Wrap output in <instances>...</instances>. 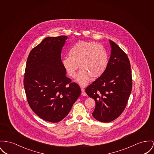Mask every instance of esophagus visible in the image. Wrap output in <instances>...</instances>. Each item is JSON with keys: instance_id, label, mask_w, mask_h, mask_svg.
Instances as JSON below:
<instances>
[{"instance_id": "esophagus-1", "label": "esophagus", "mask_w": 154, "mask_h": 154, "mask_svg": "<svg viewBox=\"0 0 154 154\" xmlns=\"http://www.w3.org/2000/svg\"><path fill=\"white\" fill-rule=\"evenodd\" d=\"M81 91H82V94L83 96H86V93L85 92V89L81 87Z\"/></svg>"}]
</instances>
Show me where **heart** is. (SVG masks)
<instances>
[{
    "label": "heart",
    "mask_w": 154,
    "mask_h": 154,
    "mask_svg": "<svg viewBox=\"0 0 154 154\" xmlns=\"http://www.w3.org/2000/svg\"><path fill=\"white\" fill-rule=\"evenodd\" d=\"M69 57L62 60L68 75L75 78L79 66L81 68L76 82L86 85L92 76L96 78L105 71L108 64V54L102 45L92 41H79L74 44L68 52Z\"/></svg>",
    "instance_id": "b5f03b06"
}]
</instances>
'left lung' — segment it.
Returning <instances> with one entry per match:
<instances>
[{"label":"left lung","mask_w":154,"mask_h":154,"mask_svg":"<svg viewBox=\"0 0 154 154\" xmlns=\"http://www.w3.org/2000/svg\"><path fill=\"white\" fill-rule=\"evenodd\" d=\"M109 42L111 54L105 71L85 90L96 102L93 117L103 123L112 122L123 113L132 90L129 59L115 42Z\"/></svg>","instance_id":"1"}]
</instances>
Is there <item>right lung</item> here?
Returning a JSON list of instances; mask_svg holds the SVG:
<instances>
[{
  "label": "right lung",
  "instance_id": "add662e5",
  "mask_svg": "<svg viewBox=\"0 0 154 154\" xmlns=\"http://www.w3.org/2000/svg\"><path fill=\"white\" fill-rule=\"evenodd\" d=\"M68 37H48L27 58L24 87L32 110L42 120L61 121L81 93L79 85L66 76L61 54Z\"/></svg>",
  "mask_w": 154,
  "mask_h": 154
}]
</instances>
